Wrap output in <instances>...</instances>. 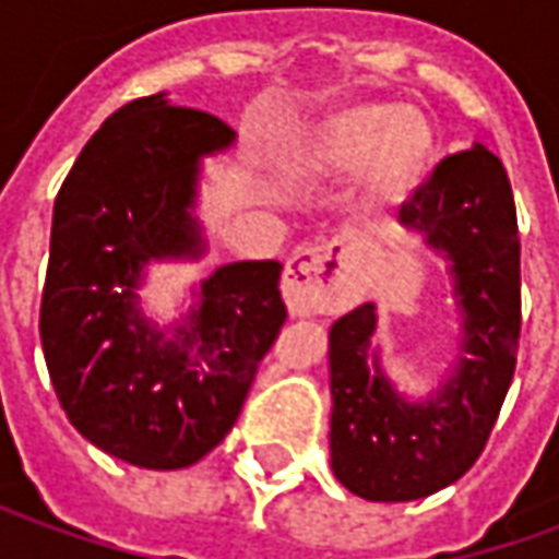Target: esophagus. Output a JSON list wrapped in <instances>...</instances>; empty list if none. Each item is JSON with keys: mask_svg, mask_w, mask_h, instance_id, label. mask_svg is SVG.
Instances as JSON below:
<instances>
[{"mask_svg": "<svg viewBox=\"0 0 559 559\" xmlns=\"http://www.w3.org/2000/svg\"><path fill=\"white\" fill-rule=\"evenodd\" d=\"M284 299L293 317L338 314L350 305V248L344 239L305 245L287 260Z\"/></svg>", "mask_w": 559, "mask_h": 559, "instance_id": "34e87169", "label": "esophagus"}]
</instances>
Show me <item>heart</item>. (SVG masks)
I'll list each match as a JSON object with an SVG mask.
<instances>
[{"label":"heart","instance_id":"heart-1","mask_svg":"<svg viewBox=\"0 0 559 559\" xmlns=\"http://www.w3.org/2000/svg\"><path fill=\"white\" fill-rule=\"evenodd\" d=\"M296 158L311 170L359 167L362 191L377 203L411 197L437 160L431 119L401 102H353L323 116Z\"/></svg>","mask_w":559,"mask_h":559}]
</instances>
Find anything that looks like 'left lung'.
Returning <instances> with one entry per match:
<instances>
[{
	"mask_svg": "<svg viewBox=\"0 0 559 559\" xmlns=\"http://www.w3.org/2000/svg\"><path fill=\"white\" fill-rule=\"evenodd\" d=\"M399 218L452 263L464 356L437 399L411 404L377 365L374 305H359L332 326V469L347 491L374 503L428 497L476 464L515 374L521 338V239L497 155L476 146L445 158Z\"/></svg>",
	"mask_w": 559,
	"mask_h": 559,
	"instance_id": "8db88e82",
	"label": "left lung"
}]
</instances>
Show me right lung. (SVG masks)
<instances>
[{"mask_svg":"<svg viewBox=\"0 0 559 559\" xmlns=\"http://www.w3.org/2000/svg\"><path fill=\"white\" fill-rule=\"evenodd\" d=\"M230 143L218 116L148 95L92 134L56 194L38 323L47 371L71 425L134 467L212 452L287 320L275 260L218 269L170 338L134 302L152 257L200 251L188 215L200 158Z\"/></svg>","mask_w":559,"mask_h":559,"instance_id":"1","label":"right lung"}]
</instances>
